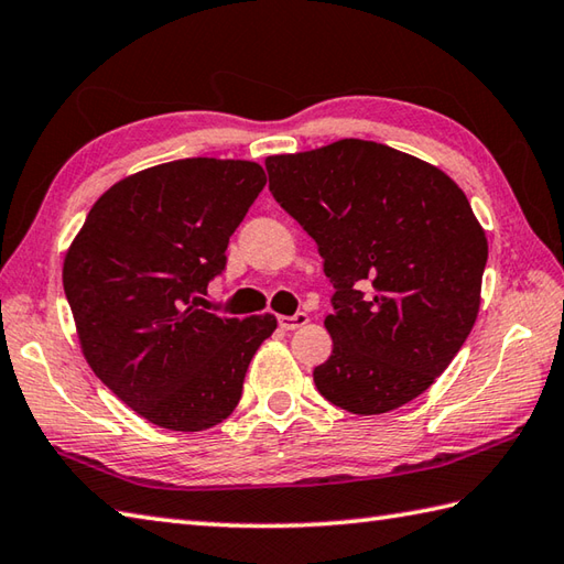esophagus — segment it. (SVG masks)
<instances>
[{
    "label": "esophagus",
    "mask_w": 564,
    "mask_h": 564,
    "mask_svg": "<svg viewBox=\"0 0 564 564\" xmlns=\"http://www.w3.org/2000/svg\"><path fill=\"white\" fill-rule=\"evenodd\" d=\"M306 324H308V314H304V312H299L294 316H280V328H284V330L302 328Z\"/></svg>",
    "instance_id": "obj_1"
}]
</instances>
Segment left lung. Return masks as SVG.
Returning a JSON list of instances; mask_svg holds the SVG:
<instances>
[{
  "label": "left lung",
  "instance_id": "obj_1",
  "mask_svg": "<svg viewBox=\"0 0 564 564\" xmlns=\"http://www.w3.org/2000/svg\"><path fill=\"white\" fill-rule=\"evenodd\" d=\"M265 167L336 290L316 389L360 416L409 404L477 321L487 236L465 192L426 160L360 138L270 155Z\"/></svg>",
  "mask_w": 564,
  "mask_h": 564
}]
</instances>
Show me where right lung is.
I'll list each match as a JSON object with an SVG mask.
<instances>
[{
	"mask_svg": "<svg viewBox=\"0 0 564 564\" xmlns=\"http://www.w3.org/2000/svg\"><path fill=\"white\" fill-rule=\"evenodd\" d=\"M265 182L250 160L141 170L101 194L65 252L85 360L160 429L206 431L231 416L252 355L278 328L272 314L231 318L194 304Z\"/></svg>",
	"mask_w": 564,
	"mask_h": 564,
	"instance_id": "right-lung-1",
	"label": "right lung"
}]
</instances>
